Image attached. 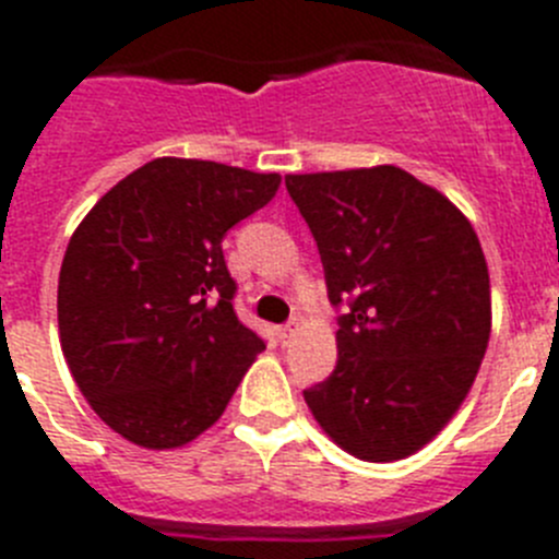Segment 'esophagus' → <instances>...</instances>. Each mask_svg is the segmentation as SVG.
<instances>
[{"label":"esophagus","instance_id":"obj_1","mask_svg":"<svg viewBox=\"0 0 559 559\" xmlns=\"http://www.w3.org/2000/svg\"><path fill=\"white\" fill-rule=\"evenodd\" d=\"M294 333H296V322H288L285 328H280V341H283V344H288V341L294 338Z\"/></svg>","mask_w":559,"mask_h":559}]
</instances>
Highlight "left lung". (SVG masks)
Wrapping results in <instances>:
<instances>
[{
  "instance_id": "8db88e82",
  "label": "left lung",
  "mask_w": 559,
  "mask_h": 559,
  "mask_svg": "<svg viewBox=\"0 0 559 559\" xmlns=\"http://www.w3.org/2000/svg\"><path fill=\"white\" fill-rule=\"evenodd\" d=\"M310 226L338 360L305 389L353 456L394 462L431 442L471 392L490 341V274L471 221L392 165L285 176Z\"/></svg>"
}]
</instances>
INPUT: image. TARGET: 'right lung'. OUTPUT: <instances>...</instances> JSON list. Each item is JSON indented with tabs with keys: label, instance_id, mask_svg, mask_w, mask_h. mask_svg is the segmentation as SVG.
<instances>
[{
	"label": "right lung",
	"instance_id": "add662e5",
	"mask_svg": "<svg viewBox=\"0 0 559 559\" xmlns=\"http://www.w3.org/2000/svg\"><path fill=\"white\" fill-rule=\"evenodd\" d=\"M280 176L153 159L78 226L58 276L72 378L108 428L179 448L215 423L265 341L235 313L226 231L274 199Z\"/></svg>",
	"mask_w": 559,
	"mask_h": 559
}]
</instances>
